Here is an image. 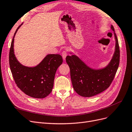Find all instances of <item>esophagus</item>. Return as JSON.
<instances>
[{
	"label": "esophagus",
	"mask_w": 132,
	"mask_h": 132,
	"mask_svg": "<svg viewBox=\"0 0 132 132\" xmlns=\"http://www.w3.org/2000/svg\"><path fill=\"white\" fill-rule=\"evenodd\" d=\"M62 56L63 60H65L66 59V57L67 56V52L66 51H63L62 53Z\"/></svg>",
	"instance_id": "obj_1"
}]
</instances>
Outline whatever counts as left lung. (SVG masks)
I'll return each mask as SVG.
<instances>
[{
    "label": "left lung",
    "mask_w": 132,
    "mask_h": 132,
    "mask_svg": "<svg viewBox=\"0 0 132 132\" xmlns=\"http://www.w3.org/2000/svg\"><path fill=\"white\" fill-rule=\"evenodd\" d=\"M115 40V51L108 65L101 69L89 66L77 55L70 52L66 61L70 69L73 87L79 95L90 97L108 89L113 81L120 62V49L114 28L111 26Z\"/></svg>",
    "instance_id": "8db88e82"
}]
</instances>
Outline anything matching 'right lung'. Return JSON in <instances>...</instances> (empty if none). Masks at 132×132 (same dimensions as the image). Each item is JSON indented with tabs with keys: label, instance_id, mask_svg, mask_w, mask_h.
Masks as SVG:
<instances>
[{
	"label": "right lung",
	"instance_id": "add662e5",
	"mask_svg": "<svg viewBox=\"0 0 132 132\" xmlns=\"http://www.w3.org/2000/svg\"><path fill=\"white\" fill-rule=\"evenodd\" d=\"M11 42L9 54V63L13 79L16 85L24 94L35 98H43L52 91L55 73L63 62L60 54H49L35 66H24L14 55V38Z\"/></svg>",
	"mask_w": 132,
	"mask_h": 132
}]
</instances>
